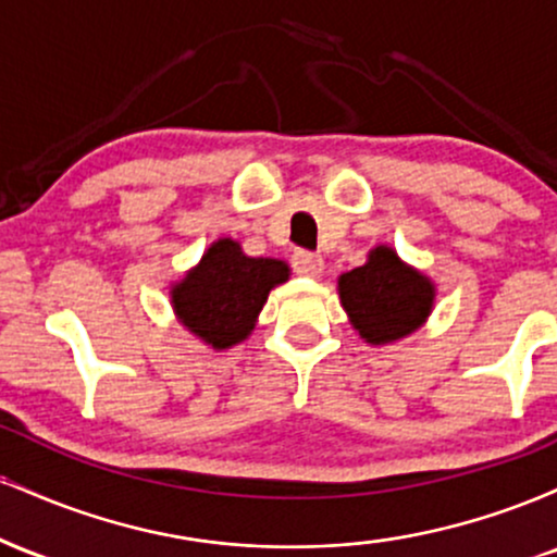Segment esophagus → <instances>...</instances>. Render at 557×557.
Listing matches in <instances>:
<instances>
[{"instance_id": "34e87169", "label": "esophagus", "mask_w": 557, "mask_h": 557, "mask_svg": "<svg viewBox=\"0 0 557 557\" xmlns=\"http://www.w3.org/2000/svg\"><path fill=\"white\" fill-rule=\"evenodd\" d=\"M293 267H296V272L304 274V277H319L324 270V259L311 251H296L293 253Z\"/></svg>"}]
</instances>
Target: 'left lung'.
<instances>
[{
	"mask_svg": "<svg viewBox=\"0 0 557 557\" xmlns=\"http://www.w3.org/2000/svg\"><path fill=\"white\" fill-rule=\"evenodd\" d=\"M341 304L361 341L387 345L417 332L432 314L434 283L389 246L369 251L363 267L341 274Z\"/></svg>",
	"mask_w": 557,
	"mask_h": 557,
	"instance_id": "8db88e82",
	"label": "left lung"
}]
</instances>
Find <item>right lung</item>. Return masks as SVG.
Wrapping results in <instances>:
<instances>
[{"label":"right lung","mask_w":557,"mask_h":557,"mask_svg":"<svg viewBox=\"0 0 557 557\" xmlns=\"http://www.w3.org/2000/svg\"><path fill=\"white\" fill-rule=\"evenodd\" d=\"M287 277L290 267L285 261L246 257L238 240L220 238L172 285V309L183 327L214 350H225L251 335L270 290Z\"/></svg>","instance_id":"obj_1"}]
</instances>
